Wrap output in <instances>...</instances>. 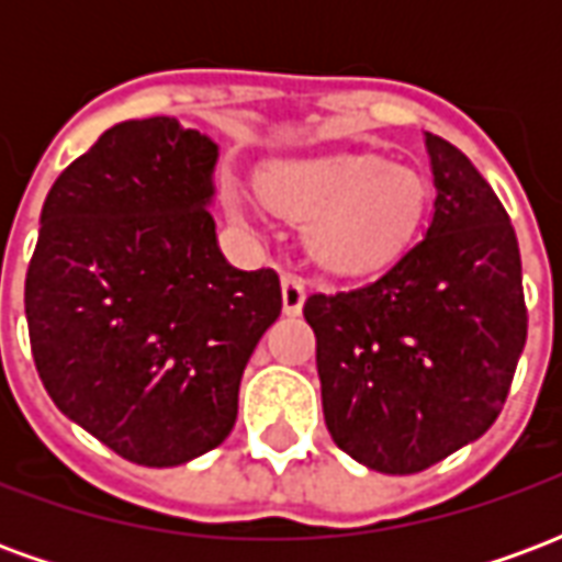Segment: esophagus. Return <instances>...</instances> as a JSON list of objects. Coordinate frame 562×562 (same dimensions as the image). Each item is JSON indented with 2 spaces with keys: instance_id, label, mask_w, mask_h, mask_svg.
<instances>
[{
  "instance_id": "1",
  "label": "esophagus",
  "mask_w": 562,
  "mask_h": 562,
  "mask_svg": "<svg viewBox=\"0 0 562 562\" xmlns=\"http://www.w3.org/2000/svg\"><path fill=\"white\" fill-rule=\"evenodd\" d=\"M306 301V282L301 277H294V273H285L282 277V310L289 313V316H297L301 310H304Z\"/></svg>"
}]
</instances>
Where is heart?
I'll list each match as a JSON object with an SVG mask.
<instances>
[{
  "instance_id": "b5f03b06",
  "label": "heart",
  "mask_w": 562,
  "mask_h": 562,
  "mask_svg": "<svg viewBox=\"0 0 562 562\" xmlns=\"http://www.w3.org/2000/svg\"><path fill=\"white\" fill-rule=\"evenodd\" d=\"M258 189L270 207L306 222L310 252L340 273L379 268L401 256L430 198L422 173L367 153L270 161ZM222 201L234 220H249V201L237 186H225Z\"/></svg>"
}]
</instances>
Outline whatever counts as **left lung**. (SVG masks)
<instances>
[{
	"mask_svg": "<svg viewBox=\"0 0 562 562\" xmlns=\"http://www.w3.org/2000/svg\"><path fill=\"white\" fill-rule=\"evenodd\" d=\"M434 216L418 244L361 289L310 294L322 409L370 470L413 475L496 422L527 342L515 228L454 144L424 132Z\"/></svg>",
	"mask_w": 562,
	"mask_h": 562,
	"instance_id": "1",
	"label": "left lung"
}]
</instances>
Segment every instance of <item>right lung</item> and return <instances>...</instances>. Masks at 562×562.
Instances as JSON below:
<instances>
[{"label": "right lung", "mask_w": 562, "mask_h": 562, "mask_svg": "<svg viewBox=\"0 0 562 562\" xmlns=\"http://www.w3.org/2000/svg\"><path fill=\"white\" fill-rule=\"evenodd\" d=\"M220 147L173 116L108 128L56 177L26 270L32 358L56 409L120 458L216 448L277 322V270L225 261L210 216Z\"/></svg>", "instance_id": "add662e5"}]
</instances>
